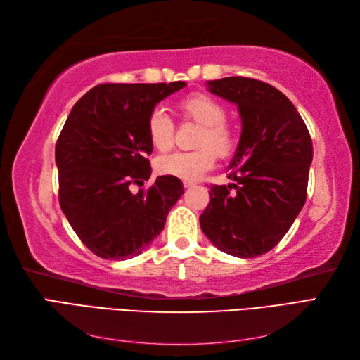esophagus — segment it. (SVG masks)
I'll return each instance as SVG.
<instances>
[{
  "mask_svg": "<svg viewBox=\"0 0 360 360\" xmlns=\"http://www.w3.org/2000/svg\"><path fill=\"white\" fill-rule=\"evenodd\" d=\"M183 186L186 188V189H188V188H192V186H195V181H192V180H184V181H183Z\"/></svg>",
  "mask_w": 360,
  "mask_h": 360,
  "instance_id": "34e87169",
  "label": "esophagus"
}]
</instances>
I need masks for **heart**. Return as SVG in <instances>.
<instances>
[{
	"mask_svg": "<svg viewBox=\"0 0 360 360\" xmlns=\"http://www.w3.org/2000/svg\"><path fill=\"white\" fill-rule=\"evenodd\" d=\"M181 114L201 124L192 151H176L156 160V169L163 176L184 180H197L214 167L216 155L226 158L236 146L234 129L225 122V106L214 97L204 93H193L179 102ZM174 122L168 112L156 106L147 120L150 143L159 151H168L174 146Z\"/></svg>",
	"mask_w": 360,
	"mask_h": 360,
	"instance_id": "heart-1",
	"label": "heart"
}]
</instances>
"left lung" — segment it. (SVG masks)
Returning a JSON list of instances; mask_svg holds the SVG:
<instances>
[{"label": "left lung", "instance_id": "1", "mask_svg": "<svg viewBox=\"0 0 360 360\" xmlns=\"http://www.w3.org/2000/svg\"><path fill=\"white\" fill-rule=\"evenodd\" d=\"M207 86L237 105L242 135L228 167L234 183L213 184L201 230L222 252L255 258L279 243L307 201L312 141L296 106L275 86L243 76Z\"/></svg>", "mask_w": 360, "mask_h": 360}]
</instances>
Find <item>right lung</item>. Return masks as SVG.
Returning a JSON list of instances; mask_svg holds the SVG:
<instances>
[{
    "mask_svg": "<svg viewBox=\"0 0 360 360\" xmlns=\"http://www.w3.org/2000/svg\"><path fill=\"white\" fill-rule=\"evenodd\" d=\"M186 82L102 84L75 103L56 146L58 198L73 231L105 259L132 258L155 240L184 193L177 177L160 176L150 189L153 151L147 120Z\"/></svg>",
    "mask_w": 360,
    "mask_h": 360,
    "instance_id": "right-lung-1",
    "label": "right lung"
}]
</instances>
